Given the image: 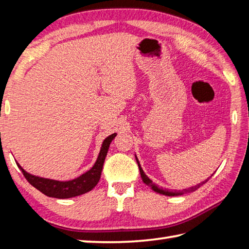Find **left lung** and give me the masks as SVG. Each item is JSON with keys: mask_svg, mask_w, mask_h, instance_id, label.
<instances>
[{"mask_svg": "<svg viewBox=\"0 0 249 249\" xmlns=\"http://www.w3.org/2000/svg\"><path fill=\"white\" fill-rule=\"evenodd\" d=\"M136 161H137V163H138L139 171H140V174H141V178H142V181H143V183L146 184L147 186H150L151 189L154 190L155 193H158V194H160V195H165V196H169V197H173V196H181V195L187 194V193H193V192H195V190H197L200 186H202L204 183L208 182L209 178H209L208 179H204L203 182H201V183H199L197 185H195V186H193V187H189L188 189H183L182 192H181V190H178V192H177V190H174V192H172V190H169V189H166V188L162 189L161 187H158L155 183H153L152 179L146 176L143 170H142V168L140 166V162L138 160V158H137V156H136Z\"/></svg>", "mask_w": 249, "mask_h": 249, "instance_id": "8db88e82", "label": "left lung"}]
</instances>
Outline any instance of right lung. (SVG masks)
Returning a JSON list of instances; mask_svg holds the SVG:
<instances>
[{"label": "right lung", "mask_w": 249, "mask_h": 249, "mask_svg": "<svg viewBox=\"0 0 249 249\" xmlns=\"http://www.w3.org/2000/svg\"><path fill=\"white\" fill-rule=\"evenodd\" d=\"M115 136L116 133L108 136L107 138L103 141L97 160L95 161L94 166L89 169V171L81 174L80 177H78L76 178L70 179V181H57V179L36 177L33 176V174L26 172L18 162L17 166L20 170L22 171L24 178L28 179V182L32 186H34L36 189H38L40 193L48 196V197L57 199L77 197V196L91 192L99 182L100 176H102L105 158L107 156L110 143L115 138Z\"/></svg>", "instance_id": "right-lung-1"}]
</instances>
